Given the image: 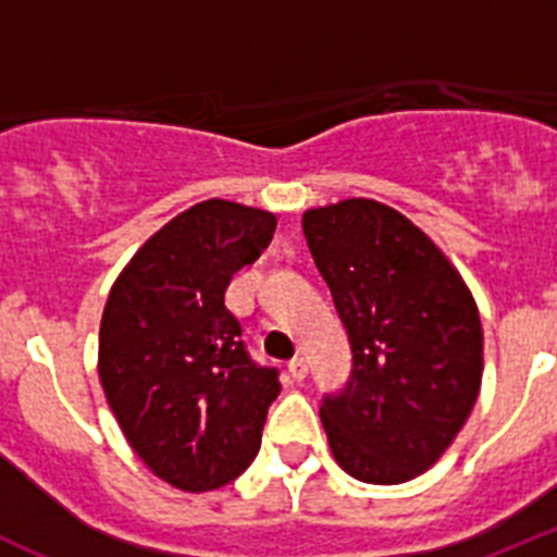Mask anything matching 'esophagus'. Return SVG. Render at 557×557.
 I'll return each instance as SVG.
<instances>
[{
  "label": "esophagus",
  "mask_w": 557,
  "mask_h": 557,
  "mask_svg": "<svg viewBox=\"0 0 557 557\" xmlns=\"http://www.w3.org/2000/svg\"><path fill=\"white\" fill-rule=\"evenodd\" d=\"M287 371H289V376L295 379V382H301V379L307 376V371H309L307 359H304V357H293L287 362Z\"/></svg>",
  "instance_id": "1"
}]
</instances>
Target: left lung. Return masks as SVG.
I'll use <instances>...</instances> for the list:
<instances>
[{"label": "left lung", "mask_w": 557, "mask_h": 557, "mask_svg": "<svg viewBox=\"0 0 557 557\" xmlns=\"http://www.w3.org/2000/svg\"><path fill=\"white\" fill-rule=\"evenodd\" d=\"M304 236L351 343L346 391L323 398L337 466L398 485L435 466L482 382L474 295L401 211L368 198L304 211Z\"/></svg>", "instance_id": "left-lung-1"}]
</instances>
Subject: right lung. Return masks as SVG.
Masks as SVG:
<instances>
[{
	"label": "right lung",
	"mask_w": 557,
	"mask_h": 557,
	"mask_svg": "<svg viewBox=\"0 0 557 557\" xmlns=\"http://www.w3.org/2000/svg\"><path fill=\"white\" fill-rule=\"evenodd\" d=\"M273 231L270 211L203 200L156 231L108 293L102 391L131 449L172 488H220L262 444L278 371L248 357L225 289Z\"/></svg>",
	"instance_id": "1"
}]
</instances>
